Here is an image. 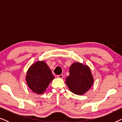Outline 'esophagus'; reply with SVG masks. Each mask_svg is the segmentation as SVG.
Here are the masks:
<instances>
[{"instance_id":"34e87169","label":"esophagus","mask_w":122,"mask_h":122,"mask_svg":"<svg viewBox=\"0 0 122 122\" xmlns=\"http://www.w3.org/2000/svg\"><path fill=\"white\" fill-rule=\"evenodd\" d=\"M57 77L58 78H60V79H62L63 77H64V75H58L57 76Z\"/></svg>"}]
</instances>
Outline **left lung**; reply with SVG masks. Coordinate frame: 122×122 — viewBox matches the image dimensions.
<instances>
[{
    "label": "left lung",
    "instance_id": "1",
    "mask_svg": "<svg viewBox=\"0 0 122 122\" xmlns=\"http://www.w3.org/2000/svg\"><path fill=\"white\" fill-rule=\"evenodd\" d=\"M69 72V76L66 78V84L73 93L83 95L93 84V77L90 68L86 65L74 63L70 67Z\"/></svg>",
    "mask_w": 122,
    "mask_h": 122
}]
</instances>
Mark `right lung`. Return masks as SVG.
I'll return each mask as SVG.
<instances>
[{"label": "right lung", "instance_id": "add662e5", "mask_svg": "<svg viewBox=\"0 0 122 122\" xmlns=\"http://www.w3.org/2000/svg\"><path fill=\"white\" fill-rule=\"evenodd\" d=\"M25 79L28 87L33 92L41 94L54 79V76L44 61H38L28 69Z\"/></svg>", "mask_w": 122, "mask_h": 122}]
</instances>
